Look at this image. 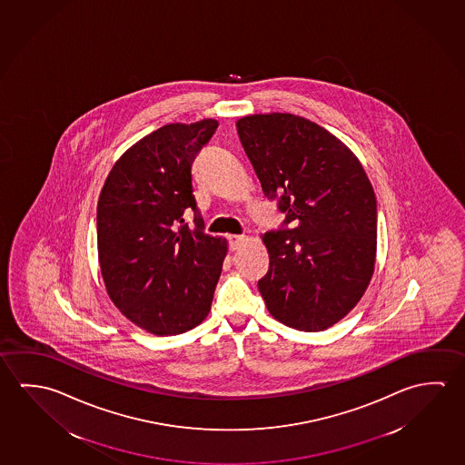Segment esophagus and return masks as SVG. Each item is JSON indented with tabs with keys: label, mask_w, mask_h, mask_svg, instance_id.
Segmentation results:
<instances>
[{
	"label": "esophagus",
	"mask_w": 465,
	"mask_h": 465,
	"mask_svg": "<svg viewBox=\"0 0 465 465\" xmlns=\"http://www.w3.org/2000/svg\"><path fill=\"white\" fill-rule=\"evenodd\" d=\"M244 240H246V238H244L243 235H229L230 250L236 252V250L243 244Z\"/></svg>",
	"instance_id": "esophagus-1"
}]
</instances>
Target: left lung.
<instances>
[{
    "mask_svg": "<svg viewBox=\"0 0 465 465\" xmlns=\"http://www.w3.org/2000/svg\"><path fill=\"white\" fill-rule=\"evenodd\" d=\"M236 130L264 194L285 213L281 229L262 235L269 271L258 289L267 310L298 331L331 328L374 272L373 186L355 153L306 118L250 114Z\"/></svg>",
    "mask_w": 465,
    "mask_h": 465,
    "instance_id": "obj_1",
    "label": "left lung"
}]
</instances>
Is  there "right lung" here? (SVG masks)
Here are the masks:
<instances>
[{"label":"right lung","mask_w":465,"mask_h":465,"mask_svg":"<svg viewBox=\"0 0 465 465\" xmlns=\"http://www.w3.org/2000/svg\"><path fill=\"white\" fill-rule=\"evenodd\" d=\"M217 126L213 118L162 126L116 160L100 191L97 248L108 297L151 334H182L211 312L227 240L204 232L191 168Z\"/></svg>","instance_id":"obj_1"}]
</instances>
